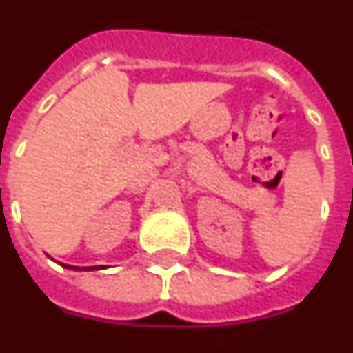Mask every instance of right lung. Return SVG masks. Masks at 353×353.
Returning <instances> with one entry per match:
<instances>
[{
  "label": "right lung",
  "mask_w": 353,
  "mask_h": 353,
  "mask_svg": "<svg viewBox=\"0 0 353 353\" xmlns=\"http://www.w3.org/2000/svg\"><path fill=\"white\" fill-rule=\"evenodd\" d=\"M62 268L73 269V271H94V269H102V265H93V268H75V265H68V263H61Z\"/></svg>",
  "instance_id": "obj_1"
}]
</instances>
